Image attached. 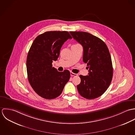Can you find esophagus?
Returning <instances> with one entry per match:
<instances>
[{
  "instance_id": "1",
  "label": "esophagus",
  "mask_w": 135,
  "mask_h": 135,
  "mask_svg": "<svg viewBox=\"0 0 135 135\" xmlns=\"http://www.w3.org/2000/svg\"><path fill=\"white\" fill-rule=\"evenodd\" d=\"M70 75H71V76H77V74H75V73H73V72H70Z\"/></svg>"
}]
</instances>
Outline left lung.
I'll use <instances>...</instances> for the list:
<instances>
[{"mask_svg": "<svg viewBox=\"0 0 135 135\" xmlns=\"http://www.w3.org/2000/svg\"><path fill=\"white\" fill-rule=\"evenodd\" d=\"M73 38L83 47V60L89 68L88 75H79L77 86L80 96L94 99L103 95L113 77L112 60L107 46L101 39L84 32H70Z\"/></svg>", "mask_w": 135, "mask_h": 135, "instance_id": "obj_1", "label": "left lung"}]
</instances>
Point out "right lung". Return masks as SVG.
I'll return each instance as SVG.
<instances>
[{"mask_svg":"<svg viewBox=\"0 0 135 135\" xmlns=\"http://www.w3.org/2000/svg\"><path fill=\"white\" fill-rule=\"evenodd\" d=\"M72 37L66 31H49L38 35L28 52L26 69L28 81L39 96L52 99L59 96L70 79V72H58L52 66L64 42Z\"/></svg>","mask_w":135,"mask_h":135,"instance_id":"1","label":"right lung"}]
</instances>
